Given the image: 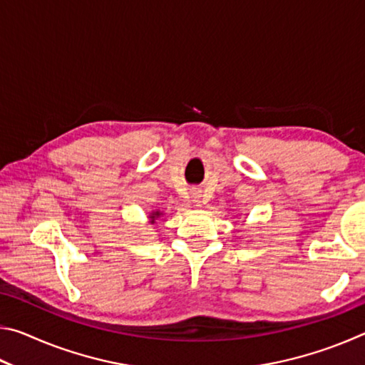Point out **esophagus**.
Returning a JSON list of instances; mask_svg holds the SVG:
<instances>
[{"instance_id": "1", "label": "esophagus", "mask_w": 365, "mask_h": 365, "mask_svg": "<svg viewBox=\"0 0 365 365\" xmlns=\"http://www.w3.org/2000/svg\"><path fill=\"white\" fill-rule=\"evenodd\" d=\"M195 195H196V200H195V201H196V205H197V206H201V200H200V196H201V195H200V193H195Z\"/></svg>"}]
</instances>
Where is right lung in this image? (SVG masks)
I'll use <instances>...</instances> for the list:
<instances>
[{"instance_id":"right-lung-1","label":"right lung","mask_w":365,"mask_h":365,"mask_svg":"<svg viewBox=\"0 0 365 365\" xmlns=\"http://www.w3.org/2000/svg\"><path fill=\"white\" fill-rule=\"evenodd\" d=\"M160 215H163V211H151L150 212V215H148V222H150V224L153 225V224H156V220L160 217Z\"/></svg>"}]
</instances>
